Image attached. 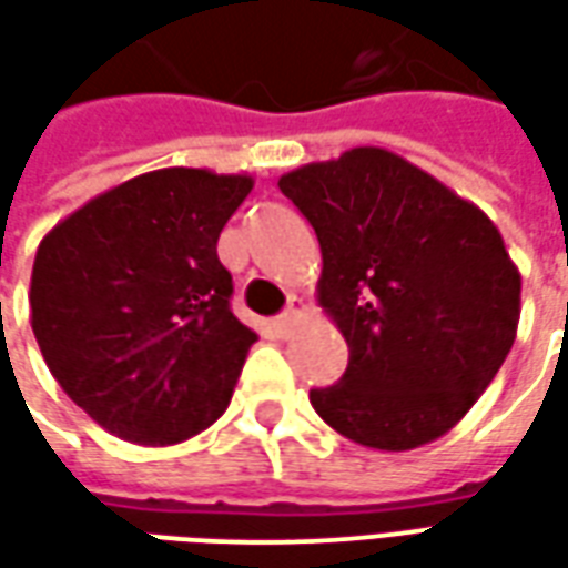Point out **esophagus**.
Here are the masks:
<instances>
[{
    "label": "esophagus",
    "instance_id": "34e87169",
    "mask_svg": "<svg viewBox=\"0 0 568 568\" xmlns=\"http://www.w3.org/2000/svg\"><path fill=\"white\" fill-rule=\"evenodd\" d=\"M304 310H307V304H304L301 297H292L283 316H276V322H273V325H276V332L292 334V328L297 325V320H301V313H304Z\"/></svg>",
    "mask_w": 568,
    "mask_h": 568
}]
</instances>
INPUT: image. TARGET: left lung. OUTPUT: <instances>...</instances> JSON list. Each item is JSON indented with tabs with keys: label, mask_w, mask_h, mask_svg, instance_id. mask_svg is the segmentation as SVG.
I'll use <instances>...</instances> for the list:
<instances>
[{
	"label": "left lung",
	"mask_w": 568,
	"mask_h": 568,
	"mask_svg": "<svg viewBox=\"0 0 568 568\" xmlns=\"http://www.w3.org/2000/svg\"><path fill=\"white\" fill-rule=\"evenodd\" d=\"M322 248L320 307L349 346L310 389L334 432L374 450L447 435L484 395L520 322V271L471 200L395 151L358 145L280 175Z\"/></svg>",
	"instance_id": "1"
}]
</instances>
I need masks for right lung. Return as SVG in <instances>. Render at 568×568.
Returning a JSON list of instances; mask_svg holds the SVG:
<instances>
[{
  "instance_id": "1",
  "label": "right lung",
  "mask_w": 568,
  "mask_h": 568,
  "mask_svg": "<svg viewBox=\"0 0 568 568\" xmlns=\"http://www.w3.org/2000/svg\"><path fill=\"white\" fill-rule=\"evenodd\" d=\"M252 175L151 170L54 224L36 252L32 334L60 389L105 432L179 444L231 405L258 334L231 313L219 234Z\"/></svg>"
}]
</instances>
